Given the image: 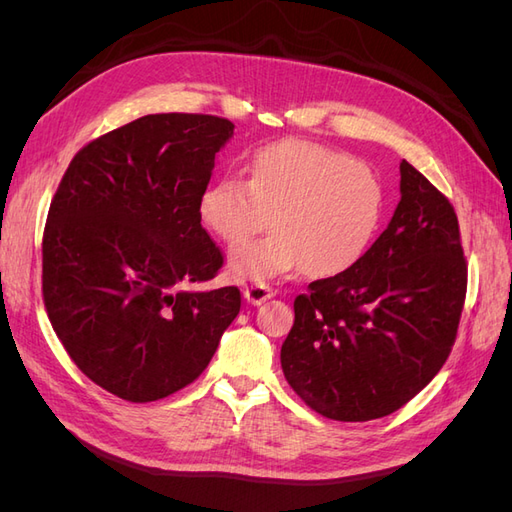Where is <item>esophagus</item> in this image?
Returning <instances> with one entry per match:
<instances>
[{"label": "esophagus", "instance_id": "esophagus-1", "mask_svg": "<svg viewBox=\"0 0 512 512\" xmlns=\"http://www.w3.org/2000/svg\"><path fill=\"white\" fill-rule=\"evenodd\" d=\"M273 294H275V290L271 286H267V284H262V282L245 286V290H243V297L247 299V303H252V305L265 303L267 299L273 297Z\"/></svg>", "mask_w": 512, "mask_h": 512}]
</instances>
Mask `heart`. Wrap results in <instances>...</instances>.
I'll return each instance as SVG.
<instances>
[{
    "mask_svg": "<svg viewBox=\"0 0 512 512\" xmlns=\"http://www.w3.org/2000/svg\"><path fill=\"white\" fill-rule=\"evenodd\" d=\"M386 194L378 175L346 151L312 141L260 147L247 177L224 175L200 196V218L224 243H240L272 218L274 232L237 245L228 269L239 280L305 269L333 277L359 262L384 220Z\"/></svg>",
    "mask_w": 512,
    "mask_h": 512,
    "instance_id": "b5f03b06",
    "label": "heart"
}]
</instances>
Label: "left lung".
<instances>
[{"instance_id":"1","label":"left lung","mask_w":512,"mask_h":512,"mask_svg":"<svg viewBox=\"0 0 512 512\" xmlns=\"http://www.w3.org/2000/svg\"><path fill=\"white\" fill-rule=\"evenodd\" d=\"M399 173L389 226L354 267L294 299L282 344L288 384L333 421H374L406 406L457 337L468 265L455 209L406 160Z\"/></svg>"}]
</instances>
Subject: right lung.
Returning <instances> with one entry per match:
<instances>
[{
    "mask_svg": "<svg viewBox=\"0 0 512 512\" xmlns=\"http://www.w3.org/2000/svg\"><path fill=\"white\" fill-rule=\"evenodd\" d=\"M235 126L145 115L85 145L51 200L42 297L83 374L132 404L192 384L241 309L237 286L188 290L224 265L198 203Z\"/></svg>",
    "mask_w": 512,
    "mask_h": 512,
    "instance_id": "right-lung-1",
    "label": "right lung"
}]
</instances>
